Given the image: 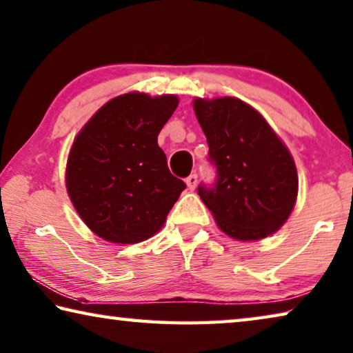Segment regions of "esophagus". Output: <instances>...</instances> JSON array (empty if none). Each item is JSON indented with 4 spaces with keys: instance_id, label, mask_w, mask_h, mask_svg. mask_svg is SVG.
Instances as JSON below:
<instances>
[{
    "instance_id": "1",
    "label": "esophagus",
    "mask_w": 353,
    "mask_h": 353,
    "mask_svg": "<svg viewBox=\"0 0 353 353\" xmlns=\"http://www.w3.org/2000/svg\"><path fill=\"white\" fill-rule=\"evenodd\" d=\"M185 182H187L188 190H194V188H196V183H198V176L196 174H190L185 179Z\"/></svg>"
}]
</instances>
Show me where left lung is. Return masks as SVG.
I'll list each match as a JSON object with an SVG mask.
<instances>
[{"mask_svg": "<svg viewBox=\"0 0 353 353\" xmlns=\"http://www.w3.org/2000/svg\"><path fill=\"white\" fill-rule=\"evenodd\" d=\"M216 182L198 194L218 228L236 240L272 236L292 212L299 176L289 149L248 103L236 97L194 99Z\"/></svg>", "mask_w": 353, "mask_h": 353, "instance_id": "8db88e82", "label": "left lung"}]
</instances>
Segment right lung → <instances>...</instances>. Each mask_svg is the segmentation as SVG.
<instances>
[{"label": "right lung", "instance_id": "add662e5", "mask_svg": "<svg viewBox=\"0 0 353 353\" xmlns=\"http://www.w3.org/2000/svg\"><path fill=\"white\" fill-rule=\"evenodd\" d=\"M177 103L172 94H122L77 135L67 159V193L86 226L103 240L128 245L152 237L185 188L168 170L157 143Z\"/></svg>", "mask_w": 353, "mask_h": 353}]
</instances>
